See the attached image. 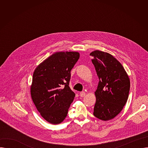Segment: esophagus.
<instances>
[{
    "mask_svg": "<svg viewBox=\"0 0 148 148\" xmlns=\"http://www.w3.org/2000/svg\"><path fill=\"white\" fill-rule=\"evenodd\" d=\"M85 95H86V93H85L84 92H81L80 93V96L81 97H84L85 96Z\"/></svg>",
    "mask_w": 148,
    "mask_h": 148,
    "instance_id": "obj_1",
    "label": "esophagus"
}]
</instances>
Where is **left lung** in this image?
<instances>
[{
  "mask_svg": "<svg viewBox=\"0 0 148 148\" xmlns=\"http://www.w3.org/2000/svg\"><path fill=\"white\" fill-rule=\"evenodd\" d=\"M90 55L99 80L95 92L94 115L102 121L110 120L121 112L127 101L130 79L121 64L110 54L95 50Z\"/></svg>",
  "mask_w": 148,
  "mask_h": 148,
  "instance_id": "obj_1",
  "label": "left lung"
}]
</instances>
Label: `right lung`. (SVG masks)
Masks as SVG:
<instances>
[{
  "instance_id": "1",
  "label": "right lung",
  "mask_w": 148,
  "mask_h": 148,
  "mask_svg": "<svg viewBox=\"0 0 148 148\" xmlns=\"http://www.w3.org/2000/svg\"><path fill=\"white\" fill-rule=\"evenodd\" d=\"M79 58L78 52H56L34 73L31 97L42 117L50 123H60L66 117L75 97L69 86L71 71Z\"/></svg>"
}]
</instances>
